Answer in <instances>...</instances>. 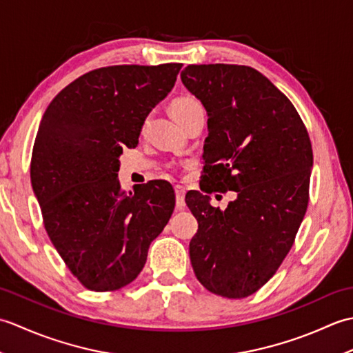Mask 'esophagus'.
I'll return each mask as SVG.
<instances>
[{
	"label": "esophagus",
	"instance_id": "obj_1",
	"mask_svg": "<svg viewBox=\"0 0 353 353\" xmlns=\"http://www.w3.org/2000/svg\"><path fill=\"white\" fill-rule=\"evenodd\" d=\"M174 191H176V205L179 209H183L185 208V188H182V186H176Z\"/></svg>",
	"mask_w": 353,
	"mask_h": 353
}]
</instances>
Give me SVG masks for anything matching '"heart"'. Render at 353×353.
<instances>
[{"instance_id":"b5f03b06","label":"heart","mask_w":353,"mask_h":353,"mask_svg":"<svg viewBox=\"0 0 353 353\" xmlns=\"http://www.w3.org/2000/svg\"><path fill=\"white\" fill-rule=\"evenodd\" d=\"M199 109H201V104L194 99V97L190 95L179 97V99L171 103V114L176 118V121H181V119L188 117L194 110Z\"/></svg>"}]
</instances>
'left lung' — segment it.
Returning a JSON list of instances; mask_svg holds the SVG:
<instances>
[{"instance_id":"1","label":"left lung","mask_w":353,"mask_h":353,"mask_svg":"<svg viewBox=\"0 0 353 353\" xmlns=\"http://www.w3.org/2000/svg\"><path fill=\"white\" fill-rule=\"evenodd\" d=\"M182 83L208 112L201 191L235 190L224 212L200 191L186 194L199 221L190 258L214 294L243 299L287 256L310 200L312 147L296 108L244 65H188Z\"/></svg>"}]
</instances>
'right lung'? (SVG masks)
I'll return each instance as SVG.
<instances>
[{"label":"right lung","instance_id":"obj_1","mask_svg":"<svg viewBox=\"0 0 353 353\" xmlns=\"http://www.w3.org/2000/svg\"><path fill=\"white\" fill-rule=\"evenodd\" d=\"M182 63L89 71L45 110L30 177L52 245L80 283L115 291L137 279L148 247L174 211L165 181L121 190L119 156L134 148L147 115L176 83Z\"/></svg>","mask_w":353,"mask_h":353}]
</instances>
